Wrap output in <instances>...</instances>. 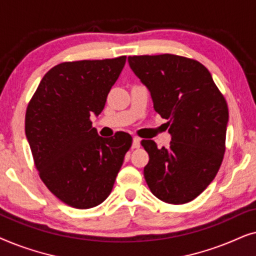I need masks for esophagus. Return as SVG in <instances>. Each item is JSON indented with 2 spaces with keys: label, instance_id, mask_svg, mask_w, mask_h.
Returning a JSON list of instances; mask_svg holds the SVG:
<instances>
[{
  "label": "esophagus",
  "instance_id": "1",
  "mask_svg": "<svg viewBox=\"0 0 256 256\" xmlns=\"http://www.w3.org/2000/svg\"><path fill=\"white\" fill-rule=\"evenodd\" d=\"M140 144H141V140L138 138H132V148L135 149V148H138Z\"/></svg>",
  "mask_w": 256,
  "mask_h": 256
}]
</instances>
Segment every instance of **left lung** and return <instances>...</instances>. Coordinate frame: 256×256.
<instances>
[{
  "instance_id": "8db88e82",
  "label": "left lung",
  "mask_w": 256,
  "mask_h": 256,
  "mask_svg": "<svg viewBox=\"0 0 256 256\" xmlns=\"http://www.w3.org/2000/svg\"><path fill=\"white\" fill-rule=\"evenodd\" d=\"M152 96L154 110L168 120L169 148L142 140L149 154L143 174L152 194L169 204L198 197L214 180L225 152L228 108L211 73L200 62L174 54L128 57Z\"/></svg>"
}]
</instances>
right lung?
<instances>
[{
  "mask_svg": "<svg viewBox=\"0 0 256 256\" xmlns=\"http://www.w3.org/2000/svg\"><path fill=\"white\" fill-rule=\"evenodd\" d=\"M126 56L62 62L43 76L26 114V135L40 180L74 208L101 204L132 146L128 132L101 138L90 118L102 112Z\"/></svg>",
  "mask_w": 256,
  "mask_h": 256,
  "instance_id": "add662e5",
  "label": "right lung"
}]
</instances>
